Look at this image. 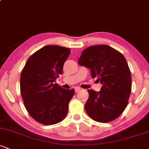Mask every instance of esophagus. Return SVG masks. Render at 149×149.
Returning a JSON list of instances; mask_svg holds the SVG:
<instances>
[{"mask_svg": "<svg viewBox=\"0 0 149 149\" xmlns=\"http://www.w3.org/2000/svg\"><path fill=\"white\" fill-rule=\"evenodd\" d=\"M80 90H81V89H80V88H78V87H76V88H75V92H79Z\"/></svg>", "mask_w": 149, "mask_h": 149, "instance_id": "1", "label": "esophagus"}]
</instances>
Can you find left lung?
<instances>
[{"instance_id":"left-lung-1","label":"left lung","mask_w":149,"mask_h":149,"mask_svg":"<svg viewBox=\"0 0 149 149\" xmlns=\"http://www.w3.org/2000/svg\"><path fill=\"white\" fill-rule=\"evenodd\" d=\"M78 63L90 69L91 76L102 84L100 92L88 90L85 109L88 116L100 123L118 118L127 107L132 90L130 70L124 56L109 45H92L83 51Z\"/></svg>"}]
</instances>
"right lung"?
I'll list each match as a JSON object with an SVG mask.
<instances>
[{
	"label": "right lung",
	"mask_w": 149,
	"mask_h": 149,
	"mask_svg": "<svg viewBox=\"0 0 149 149\" xmlns=\"http://www.w3.org/2000/svg\"><path fill=\"white\" fill-rule=\"evenodd\" d=\"M71 49L46 45L30 56L20 76V92L29 114L39 123L49 125L66 117L74 90L55 83L62 73Z\"/></svg>",
	"instance_id": "1"
}]
</instances>
